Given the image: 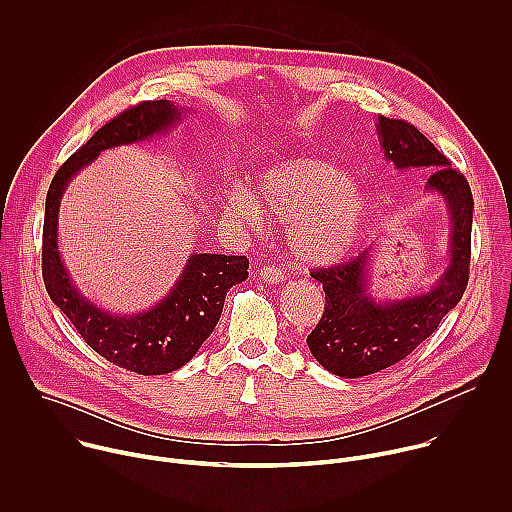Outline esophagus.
Wrapping results in <instances>:
<instances>
[{
  "instance_id": "1",
  "label": "esophagus",
  "mask_w": 512,
  "mask_h": 512,
  "mask_svg": "<svg viewBox=\"0 0 512 512\" xmlns=\"http://www.w3.org/2000/svg\"><path fill=\"white\" fill-rule=\"evenodd\" d=\"M259 277H261L263 281H267V283H275V285L283 281V273H281L277 267H273V265L261 267V271H259Z\"/></svg>"
}]
</instances>
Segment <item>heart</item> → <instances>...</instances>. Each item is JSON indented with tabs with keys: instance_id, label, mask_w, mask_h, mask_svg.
Instances as JSON below:
<instances>
[{
	"instance_id": "1",
	"label": "heart",
	"mask_w": 512,
	"mask_h": 512,
	"mask_svg": "<svg viewBox=\"0 0 512 512\" xmlns=\"http://www.w3.org/2000/svg\"><path fill=\"white\" fill-rule=\"evenodd\" d=\"M257 194L233 186L227 208L257 223L263 208L281 223L289 253L302 265L324 267L344 259L369 221V198L344 170L308 156L281 158L257 174Z\"/></svg>"
}]
</instances>
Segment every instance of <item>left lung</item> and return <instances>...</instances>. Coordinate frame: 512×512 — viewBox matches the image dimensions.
<instances>
[{"label": "left lung", "mask_w": 512, "mask_h": 512, "mask_svg": "<svg viewBox=\"0 0 512 512\" xmlns=\"http://www.w3.org/2000/svg\"><path fill=\"white\" fill-rule=\"evenodd\" d=\"M377 133L385 160L397 170L429 172L425 190L440 196L448 208L450 261L427 291L383 302L369 289L375 247L348 263L312 273L326 291V306L308 346L328 373L344 379L379 373L411 354L458 306L470 273L474 200L468 180L411 123L381 115Z\"/></svg>", "instance_id": "obj_1"}]
</instances>
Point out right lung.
I'll return each mask as SVG.
<instances>
[{
  "label": "right lung",
  "mask_w": 512,
  "mask_h": 512,
  "mask_svg": "<svg viewBox=\"0 0 512 512\" xmlns=\"http://www.w3.org/2000/svg\"><path fill=\"white\" fill-rule=\"evenodd\" d=\"M184 111L166 99L143 101L123 111L60 166L46 194L42 277L50 300L95 352L139 375H166L184 367L221 318L227 291L249 277V259L194 253L170 294L154 308L131 316L111 314L87 300L66 271L58 251L60 198L68 182L103 150L164 133L182 119Z\"/></svg>",
  "instance_id": "right-lung-1"
}]
</instances>
